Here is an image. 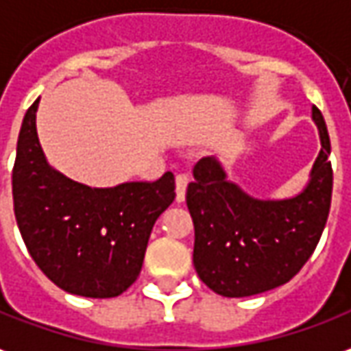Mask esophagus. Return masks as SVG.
<instances>
[{"label": "esophagus", "mask_w": 351, "mask_h": 351, "mask_svg": "<svg viewBox=\"0 0 351 351\" xmlns=\"http://www.w3.org/2000/svg\"><path fill=\"white\" fill-rule=\"evenodd\" d=\"M187 185H189V176H187V173H178V176H176V199H178V202H183V200H185Z\"/></svg>", "instance_id": "obj_1"}]
</instances>
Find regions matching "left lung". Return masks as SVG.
Here are the masks:
<instances>
[{
	"instance_id": "8db88e82",
	"label": "left lung",
	"mask_w": 351,
	"mask_h": 351,
	"mask_svg": "<svg viewBox=\"0 0 351 351\" xmlns=\"http://www.w3.org/2000/svg\"><path fill=\"white\" fill-rule=\"evenodd\" d=\"M321 151L306 185L285 199H256L227 180L221 162L204 156L193 168L187 206L195 223L193 263L208 289L245 298L289 282L317 246L332 197L330 139L311 106Z\"/></svg>"
}]
</instances>
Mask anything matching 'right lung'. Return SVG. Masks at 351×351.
I'll return each instance as SVG.
<instances>
[{"label":"right lung","instance_id":"right-lung-1","mask_svg":"<svg viewBox=\"0 0 351 351\" xmlns=\"http://www.w3.org/2000/svg\"><path fill=\"white\" fill-rule=\"evenodd\" d=\"M40 99L26 110L16 141L13 204L28 252L59 289L114 298L143 265L154 221L176 199V178L89 187L49 166L36 130Z\"/></svg>","mask_w":351,"mask_h":351}]
</instances>
